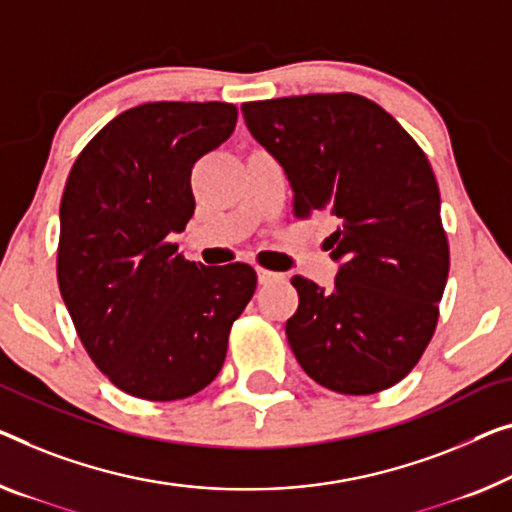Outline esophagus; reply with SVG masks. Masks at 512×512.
I'll list each match as a JSON object with an SVG mask.
<instances>
[{
  "label": "esophagus",
  "mask_w": 512,
  "mask_h": 512,
  "mask_svg": "<svg viewBox=\"0 0 512 512\" xmlns=\"http://www.w3.org/2000/svg\"><path fill=\"white\" fill-rule=\"evenodd\" d=\"M280 273H273V271H266V269H257V280L259 285H269V282L278 280Z\"/></svg>",
  "instance_id": "esophagus-1"
}]
</instances>
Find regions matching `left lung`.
<instances>
[{"label": "left lung", "instance_id": "8db88e82", "mask_svg": "<svg viewBox=\"0 0 512 512\" xmlns=\"http://www.w3.org/2000/svg\"><path fill=\"white\" fill-rule=\"evenodd\" d=\"M250 135L278 160L294 216L331 213L340 264L333 289L292 278L299 308L289 347L305 375L345 395L398 384L432 340L448 278L439 186L423 149L358 94H310L241 105Z\"/></svg>", "mask_w": 512, "mask_h": 512}]
</instances>
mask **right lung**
<instances>
[{"instance_id":"obj_1","label":"right lung","mask_w":512,"mask_h":512,"mask_svg":"<svg viewBox=\"0 0 512 512\" xmlns=\"http://www.w3.org/2000/svg\"><path fill=\"white\" fill-rule=\"evenodd\" d=\"M232 103H144L94 135L59 207L57 280L96 368L128 395L183 400L218 377L248 264L204 266L172 234L195 213L190 174L234 133Z\"/></svg>"}]
</instances>
